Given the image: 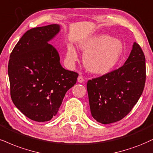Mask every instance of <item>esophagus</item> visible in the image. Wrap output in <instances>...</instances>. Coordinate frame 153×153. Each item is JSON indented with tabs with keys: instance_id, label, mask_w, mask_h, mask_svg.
<instances>
[{
	"instance_id": "1",
	"label": "esophagus",
	"mask_w": 153,
	"mask_h": 153,
	"mask_svg": "<svg viewBox=\"0 0 153 153\" xmlns=\"http://www.w3.org/2000/svg\"><path fill=\"white\" fill-rule=\"evenodd\" d=\"M78 82H80V83H82V82H84V78H82V77L80 75L78 76Z\"/></svg>"
}]
</instances>
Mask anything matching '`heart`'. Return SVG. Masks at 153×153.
<instances>
[{
	"label": "heart",
	"mask_w": 153,
	"mask_h": 153,
	"mask_svg": "<svg viewBox=\"0 0 153 153\" xmlns=\"http://www.w3.org/2000/svg\"><path fill=\"white\" fill-rule=\"evenodd\" d=\"M78 48L84 53L83 64L88 71L95 75H105L113 70L120 60L124 51L123 42L108 35H95L82 40ZM67 58L73 63L78 60L76 50L68 47Z\"/></svg>",
	"instance_id": "heart-1"
}]
</instances>
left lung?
Instances as JSON below:
<instances>
[{"label": "left lung", "mask_w": 153, "mask_h": 153, "mask_svg": "<svg viewBox=\"0 0 153 153\" xmlns=\"http://www.w3.org/2000/svg\"><path fill=\"white\" fill-rule=\"evenodd\" d=\"M145 58L134 43L122 67L88 80L87 90L91 115L102 124L120 120L131 111L144 90Z\"/></svg>", "instance_id": "8db88e82"}]
</instances>
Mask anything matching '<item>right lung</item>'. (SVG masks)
<instances>
[{
  "instance_id": "obj_1",
  "label": "right lung",
  "mask_w": 153,
  "mask_h": 153,
  "mask_svg": "<svg viewBox=\"0 0 153 153\" xmlns=\"http://www.w3.org/2000/svg\"><path fill=\"white\" fill-rule=\"evenodd\" d=\"M60 30L58 24L30 29L10 53L8 73L13 102L37 122L49 121L56 115L78 76L62 67L58 51L49 44Z\"/></svg>"
}]
</instances>
